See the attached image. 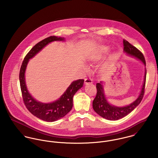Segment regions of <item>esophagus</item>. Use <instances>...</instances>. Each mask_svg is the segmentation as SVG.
I'll return each instance as SVG.
<instances>
[{"label":"esophagus","mask_w":158,"mask_h":158,"mask_svg":"<svg viewBox=\"0 0 158 158\" xmlns=\"http://www.w3.org/2000/svg\"><path fill=\"white\" fill-rule=\"evenodd\" d=\"M85 84H89V83H92V79L89 77V78H86L85 80Z\"/></svg>","instance_id":"34e87169"}]
</instances>
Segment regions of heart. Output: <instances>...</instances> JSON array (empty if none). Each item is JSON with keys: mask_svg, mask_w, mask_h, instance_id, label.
<instances>
[{"mask_svg": "<svg viewBox=\"0 0 158 158\" xmlns=\"http://www.w3.org/2000/svg\"><path fill=\"white\" fill-rule=\"evenodd\" d=\"M108 47H103L102 48H101V51H100V53H98V54H97L96 55H95L94 56V58L95 60V59H98L99 57H100V55H101V53H105V52H106L107 51H108Z\"/></svg>", "mask_w": 158, "mask_h": 158, "instance_id": "b5f03b06", "label": "heart"}]
</instances>
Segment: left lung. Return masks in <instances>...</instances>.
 Masks as SVG:
<instances>
[{"mask_svg": "<svg viewBox=\"0 0 158 158\" xmlns=\"http://www.w3.org/2000/svg\"><path fill=\"white\" fill-rule=\"evenodd\" d=\"M123 50L125 53L138 58L142 61L145 65L146 64L143 55L139 50H138L135 46L131 45L126 40H123ZM146 74L147 70H145L143 85L139 97L131 105L125 107H117L108 103L104 95L102 85L100 83H97V94L92 103L94 110L101 117L110 120H117L127 115L128 114L133 111L136 106H138L143 97L146 81Z\"/></svg>", "mask_w": 158, "mask_h": 158, "instance_id": "obj_1", "label": "left lung"}]
</instances>
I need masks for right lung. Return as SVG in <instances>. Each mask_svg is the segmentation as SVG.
Masks as SVG:
<instances>
[{"mask_svg": "<svg viewBox=\"0 0 158 158\" xmlns=\"http://www.w3.org/2000/svg\"><path fill=\"white\" fill-rule=\"evenodd\" d=\"M64 38L55 36H49L37 43L28 52L23 60L19 72L20 86L23 101L27 109L36 117L46 122H54L65 116L73 106V97L84 83L83 79L73 81L63 95L56 101L50 103H42L35 100L28 93L25 81V72L30 58H33L45 45L54 41H63Z\"/></svg>", "mask_w": 158, "mask_h": 158, "instance_id": "obj_1", "label": "right lung"}]
</instances>
